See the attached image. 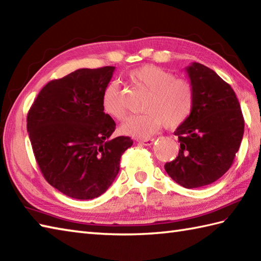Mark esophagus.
<instances>
[{"label":"esophagus","mask_w":261,"mask_h":261,"mask_svg":"<svg viewBox=\"0 0 261 261\" xmlns=\"http://www.w3.org/2000/svg\"><path fill=\"white\" fill-rule=\"evenodd\" d=\"M153 141H154V139H151V138H146V139H137V142H139L140 145H145V146H151Z\"/></svg>","instance_id":"obj_1"}]
</instances>
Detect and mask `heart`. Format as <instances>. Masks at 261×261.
<instances>
[{
  "label": "heart",
  "instance_id": "obj_1",
  "mask_svg": "<svg viewBox=\"0 0 261 261\" xmlns=\"http://www.w3.org/2000/svg\"><path fill=\"white\" fill-rule=\"evenodd\" d=\"M132 84L148 92L143 103L145 113L132 115L121 125L124 135L146 138L165 125L169 129L179 126L190 116L194 104V90L186 80L175 79V75L153 65H143L131 70ZM103 111L111 118L122 120L125 110L116 82L105 86L102 94Z\"/></svg>",
  "mask_w": 261,
  "mask_h": 261
}]
</instances>
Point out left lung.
Here are the masks:
<instances>
[{"instance_id":"8db88e82","label":"left lung","mask_w":261,"mask_h":261,"mask_svg":"<svg viewBox=\"0 0 261 261\" xmlns=\"http://www.w3.org/2000/svg\"><path fill=\"white\" fill-rule=\"evenodd\" d=\"M186 73L194 90V104L187 120L176 131L178 157L165 170L185 188L210 185L231 167L241 145L245 120L232 87L214 70L192 63Z\"/></svg>"}]
</instances>
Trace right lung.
<instances>
[{
  "mask_svg": "<svg viewBox=\"0 0 261 261\" xmlns=\"http://www.w3.org/2000/svg\"><path fill=\"white\" fill-rule=\"evenodd\" d=\"M115 67L77 69L39 92L27 116V130L45 179L65 195H102L120 170L134 141L111 138L115 122L105 114L102 94Z\"/></svg>",
  "mask_w": 261,
  "mask_h": 261,
  "instance_id": "1",
  "label": "right lung"
}]
</instances>
